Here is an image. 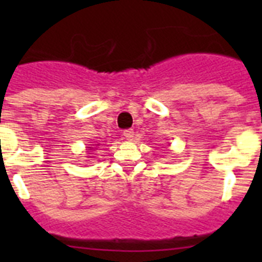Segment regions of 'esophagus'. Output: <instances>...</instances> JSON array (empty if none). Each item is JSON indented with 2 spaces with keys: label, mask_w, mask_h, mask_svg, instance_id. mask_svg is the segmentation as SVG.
Segmentation results:
<instances>
[{
  "label": "esophagus",
  "mask_w": 262,
  "mask_h": 262,
  "mask_svg": "<svg viewBox=\"0 0 262 262\" xmlns=\"http://www.w3.org/2000/svg\"><path fill=\"white\" fill-rule=\"evenodd\" d=\"M123 136L127 139V140H134V138H135V133H134V129H131V128L124 129Z\"/></svg>",
  "instance_id": "esophagus-1"
}]
</instances>
